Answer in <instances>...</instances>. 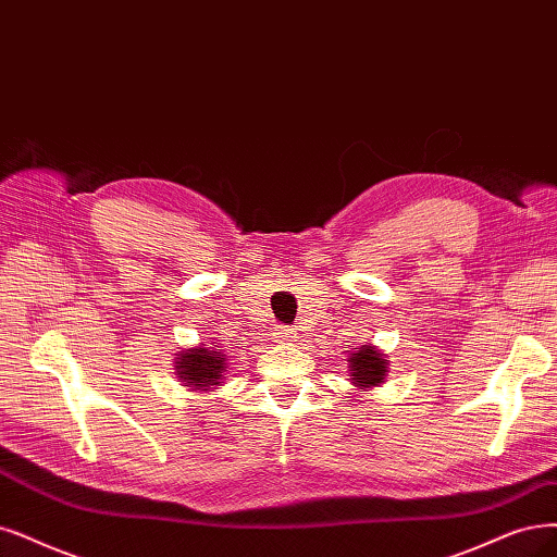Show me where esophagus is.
<instances>
[{
  "mask_svg": "<svg viewBox=\"0 0 557 557\" xmlns=\"http://www.w3.org/2000/svg\"><path fill=\"white\" fill-rule=\"evenodd\" d=\"M275 342H292V331H289V327H284V325H280L277 327V331H275Z\"/></svg>",
  "mask_w": 557,
  "mask_h": 557,
  "instance_id": "1",
  "label": "esophagus"
}]
</instances>
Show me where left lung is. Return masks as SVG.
<instances>
[{
	"instance_id": "8db88e82",
	"label": "left lung",
	"mask_w": 557,
	"mask_h": 557,
	"mask_svg": "<svg viewBox=\"0 0 557 557\" xmlns=\"http://www.w3.org/2000/svg\"><path fill=\"white\" fill-rule=\"evenodd\" d=\"M387 362L383 360V356L376 351L374 346H362L360 351H356L348 360V372L354 376V383L364 389V387H374L379 383H383L385 372H387Z\"/></svg>"
}]
</instances>
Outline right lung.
Instances as JSON below:
<instances>
[{
	"mask_svg": "<svg viewBox=\"0 0 557 557\" xmlns=\"http://www.w3.org/2000/svg\"><path fill=\"white\" fill-rule=\"evenodd\" d=\"M226 372L224 356L211 348H185L181 351V358L176 360V376L190 389H211L213 385H220Z\"/></svg>",
	"mask_w": 557,
	"mask_h": 557,
	"instance_id": "right-lung-1",
	"label": "right lung"
}]
</instances>
